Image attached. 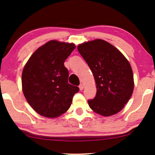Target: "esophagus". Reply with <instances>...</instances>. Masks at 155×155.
<instances>
[{
    "mask_svg": "<svg viewBox=\"0 0 155 155\" xmlns=\"http://www.w3.org/2000/svg\"><path fill=\"white\" fill-rule=\"evenodd\" d=\"M79 88H80V90H81V91H83V88H84V86H83V84H81V85H79Z\"/></svg>",
    "mask_w": 155,
    "mask_h": 155,
    "instance_id": "1",
    "label": "esophagus"
}]
</instances>
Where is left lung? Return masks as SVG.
<instances>
[{
	"label": "left lung",
	"mask_w": 155,
	"mask_h": 155,
	"mask_svg": "<svg viewBox=\"0 0 155 155\" xmlns=\"http://www.w3.org/2000/svg\"><path fill=\"white\" fill-rule=\"evenodd\" d=\"M94 76L97 92L88 100L90 108L103 116L123 109L134 91V75L127 59L114 46L103 39L86 41L78 46Z\"/></svg>",
	"instance_id": "obj_1"
}]
</instances>
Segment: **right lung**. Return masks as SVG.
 <instances>
[{
    "label": "right lung",
    "mask_w": 155,
    "mask_h": 155,
    "mask_svg": "<svg viewBox=\"0 0 155 155\" xmlns=\"http://www.w3.org/2000/svg\"><path fill=\"white\" fill-rule=\"evenodd\" d=\"M75 49L73 43L51 40L38 48L22 72V91L32 108L40 115L56 118L71 106L79 87L68 83L64 60Z\"/></svg>",
    "instance_id": "1"
}]
</instances>
